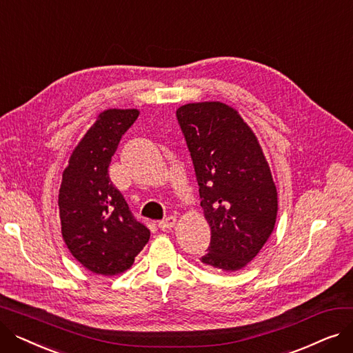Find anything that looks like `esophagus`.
<instances>
[{
    "instance_id": "esophagus-1",
    "label": "esophagus",
    "mask_w": 353,
    "mask_h": 353,
    "mask_svg": "<svg viewBox=\"0 0 353 353\" xmlns=\"http://www.w3.org/2000/svg\"><path fill=\"white\" fill-rule=\"evenodd\" d=\"M176 221H177V219H176L174 216H169L167 219H164V220L160 221L159 228H160L161 230H172V229L176 226Z\"/></svg>"
}]
</instances>
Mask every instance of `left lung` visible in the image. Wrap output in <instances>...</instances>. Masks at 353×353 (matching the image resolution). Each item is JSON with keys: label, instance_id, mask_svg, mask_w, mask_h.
I'll return each instance as SVG.
<instances>
[{"label": "left lung", "instance_id": "left-lung-1", "mask_svg": "<svg viewBox=\"0 0 353 353\" xmlns=\"http://www.w3.org/2000/svg\"><path fill=\"white\" fill-rule=\"evenodd\" d=\"M210 226L205 266L236 272L248 266L270 237L277 190L263 148L239 111L221 101L177 108Z\"/></svg>", "mask_w": 353, "mask_h": 353}]
</instances>
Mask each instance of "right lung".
<instances>
[{
  "label": "right lung",
  "instance_id": "obj_1",
  "mask_svg": "<svg viewBox=\"0 0 353 353\" xmlns=\"http://www.w3.org/2000/svg\"><path fill=\"white\" fill-rule=\"evenodd\" d=\"M139 114L137 108L101 111L63 172L59 209L64 243L96 274L124 273L150 239V230L133 216L108 177L111 156Z\"/></svg>",
  "mask_w": 353,
  "mask_h": 353
}]
</instances>
